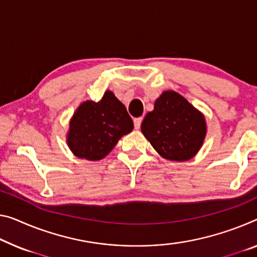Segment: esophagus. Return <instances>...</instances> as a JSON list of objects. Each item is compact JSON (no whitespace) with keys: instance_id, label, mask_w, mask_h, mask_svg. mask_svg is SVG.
<instances>
[{"instance_id":"esophagus-1","label":"esophagus","mask_w":257,"mask_h":257,"mask_svg":"<svg viewBox=\"0 0 257 257\" xmlns=\"http://www.w3.org/2000/svg\"><path fill=\"white\" fill-rule=\"evenodd\" d=\"M133 123H134V127H136L137 130H138V128H140V126H141V123H142V118H141V117L134 118Z\"/></svg>"}]
</instances>
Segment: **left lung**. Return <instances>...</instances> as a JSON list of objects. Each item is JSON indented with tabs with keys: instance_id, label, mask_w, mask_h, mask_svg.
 Returning <instances> with one entry per match:
<instances>
[{
	"instance_id": "obj_1",
	"label": "left lung",
	"mask_w": 257,
	"mask_h": 257,
	"mask_svg": "<svg viewBox=\"0 0 257 257\" xmlns=\"http://www.w3.org/2000/svg\"><path fill=\"white\" fill-rule=\"evenodd\" d=\"M141 131L154 149L171 161H187L199 152L206 137V120L186 98L168 90L146 115Z\"/></svg>"
}]
</instances>
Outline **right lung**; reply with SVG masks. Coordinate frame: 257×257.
Returning <instances> with one entry per match:
<instances>
[{
  "instance_id": "add662e5",
  "label": "right lung",
  "mask_w": 257,
  "mask_h": 257,
  "mask_svg": "<svg viewBox=\"0 0 257 257\" xmlns=\"http://www.w3.org/2000/svg\"><path fill=\"white\" fill-rule=\"evenodd\" d=\"M133 130V120L112 92L101 101H86L70 121L68 144L79 159L98 161L112 151L118 140Z\"/></svg>"
}]
</instances>
